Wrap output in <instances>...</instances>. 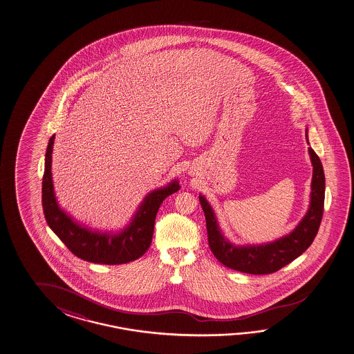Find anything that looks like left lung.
Wrapping results in <instances>:
<instances>
[{"label":"left lung","mask_w":354,"mask_h":354,"mask_svg":"<svg viewBox=\"0 0 354 354\" xmlns=\"http://www.w3.org/2000/svg\"><path fill=\"white\" fill-rule=\"evenodd\" d=\"M306 136L308 141V133ZM309 155L313 165L309 209L293 232L278 241L261 245H234L221 234L210 204L203 195H199V201L207 221L209 247L221 264L241 273L270 274L292 263L310 247L319 230L324 210L326 178L320 159L312 147H309Z\"/></svg>","instance_id":"obj_1"}]
</instances>
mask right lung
Listing matches in <instances>:
<instances>
[{
  "instance_id": "1",
  "label": "right lung",
  "mask_w": 354,
  "mask_h": 354,
  "mask_svg": "<svg viewBox=\"0 0 354 354\" xmlns=\"http://www.w3.org/2000/svg\"><path fill=\"white\" fill-rule=\"evenodd\" d=\"M55 135L48 140L42 178V207L48 227L71 253L82 261L116 266L136 261L144 255L153 241V224L164 199L180 189L179 181L147 194L133 221L118 234L100 233L82 227L71 219L57 204L55 196L51 160Z\"/></svg>"
}]
</instances>
